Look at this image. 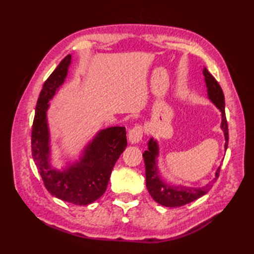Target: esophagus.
I'll return each mask as SVG.
<instances>
[{
  "mask_svg": "<svg viewBox=\"0 0 254 254\" xmlns=\"http://www.w3.org/2000/svg\"><path fill=\"white\" fill-rule=\"evenodd\" d=\"M143 127L141 124H136L135 127H133L130 131H128V141L132 144H136L141 141L143 137Z\"/></svg>",
  "mask_w": 254,
  "mask_h": 254,
  "instance_id": "1",
  "label": "esophagus"
}]
</instances>
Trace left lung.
Here are the masks:
<instances>
[{"label":"left lung","mask_w":254,"mask_h":254,"mask_svg":"<svg viewBox=\"0 0 254 254\" xmlns=\"http://www.w3.org/2000/svg\"><path fill=\"white\" fill-rule=\"evenodd\" d=\"M205 76V83H206L208 98L212 100L213 104L216 106L222 112V130L225 134V149L228 146V124L225 113V97L223 89L220 87L218 82L214 78L207 68L203 69ZM158 156V144L152 137L148 142V150L143 153L144 163H145V174H146V188L150 195L156 202L163 206L167 207H179L182 205L195 201L198 197L206 194L210 188L213 187V181L207 183L202 188L193 187H183V186H171L161 179L158 174V168L156 165V158ZM220 167L215 174V179L217 180L219 176Z\"/></svg>","instance_id":"left-lung-1"}]
</instances>
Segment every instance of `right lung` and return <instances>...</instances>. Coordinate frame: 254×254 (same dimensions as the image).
<instances>
[{
    "mask_svg": "<svg viewBox=\"0 0 254 254\" xmlns=\"http://www.w3.org/2000/svg\"><path fill=\"white\" fill-rule=\"evenodd\" d=\"M69 64L71 55L60 62L40 91L32 123L31 154L46 189L53 196L75 205H87L105 193L113 166L127 147V132L123 127L101 130L86 146L79 161L62 171L52 168L47 122L48 102L64 83Z\"/></svg>",
    "mask_w": 254,
    "mask_h": 254,
    "instance_id": "add662e5",
    "label": "right lung"
}]
</instances>
